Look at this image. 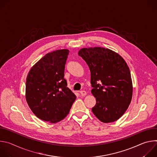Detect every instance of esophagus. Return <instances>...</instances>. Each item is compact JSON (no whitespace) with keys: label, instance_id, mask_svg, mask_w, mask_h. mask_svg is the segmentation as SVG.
<instances>
[{"label":"esophagus","instance_id":"34e87169","mask_svg":"<svg viewBox=\"0 0 157 157\" xmlns=\"http://www.w3.org/2000/svg\"><path fill=\"white\" fill-rule=\"evenodd\" d=\"M79 93L81 94V96H86V92L85 91H79Z\"/></svg>","mask_w":157,"mask_h":157}]
</instances>
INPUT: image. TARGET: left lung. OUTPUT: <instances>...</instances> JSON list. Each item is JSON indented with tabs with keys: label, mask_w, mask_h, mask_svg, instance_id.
I'll use <instances>...</instances> for the list:
<instances>
[{
	"label": "left lung",
	"mask_w": 157,
	"mask_h": 157,
	"mask_svg": "<svg viewBox=\"0 0 157 157\" xmlns=\"http://www.w3.org/2000/svg\"><path fill=\"white\" fill-rule=\"evenodd\" d=\"M80 56L91 71L92 94L96 104L93 114L101 122H113L127 109L132 97V82L128 67L117 53L101 47L84 48Z\"/></svg>",
	"instance_id": "8db88e82"
}]
</instances>
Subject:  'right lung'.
Listing matches in <instances>:
<instances>
[{
  "mask_svg": "<svg viewBox=\"0 0 157 157\" xmlns=\"http://www.w3.org/2000/svg\"><path fill=\"white\" fill-rule=\"evenodd\" d=\"M68 50L44 55L30 70L26 80V100L39 119L58 122L68 114L76 97L64 78Z\"/></svg>",
  "mask_w": 157,
  "mask_h": 157,
  "instance_id": "add662e5",
  "label": "right lung"
}]
</instances>
